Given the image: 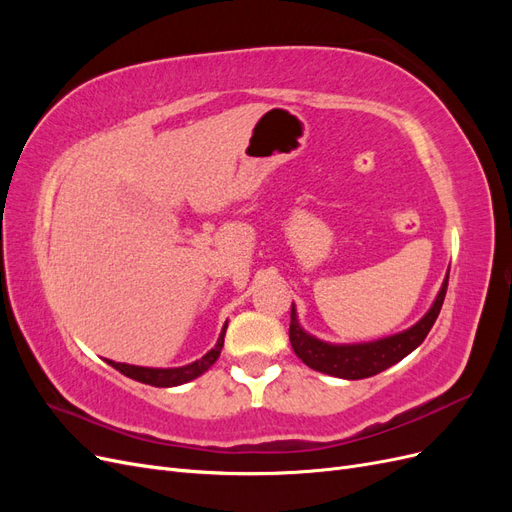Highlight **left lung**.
Returning a JSON list of instances; mask_svg holds the SVG:
<instances>
[{
    "instance_id": "1",
    "label": "left lung",
    "mask_w": 512,
    "mask_h": 512,
    "mask_svg": "<svg viewBox=\"0 0 512 512\" xmlns=\"http://www.w3.org/2000/svg\"><path fill=\"white\" fill-rule=\"evenodd\" d=\"M448 288V275L440 288V294L436 297V303L431 305L429 312L418 320L412 329L397 333L391 337L378 339V342L369 344H350V346H333L320 339L307 335L297 320V312L294 307L290 309V344L292 350L297 352L299 359L322 374H329L335 378L346 380H361L376 376L380 371L389 369L397 361L404 359L418 344H423V339L431 331L433 322H436L444 297Z\"/></svg>"
}]
</instances>
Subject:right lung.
<instances>
[{"mask_svg": "<svg viewBox=\"0 0 512 512\" xmlns=\"http://www.w3.org/2000/svg\"><path fill=\"white\" fill-rule=\"evenodd\" d=\"M224 333H226V324L222 329V335L218 339V344L215 348H211L203 359H198L190 365L185 367H173V369H153V367H136V365H128V363H115V361H108V365H113L117 371H121L123 376H128L132 380H138L143 384H151V386H177L183 382H190L194 378H198L200 374H205V371L218 361V356L222 352L224 346Z\"/></svg>", "mask_w": 512, "mask_h": 512, "instance_id": "add662e5", "label": "right lung"}]
</instances>
